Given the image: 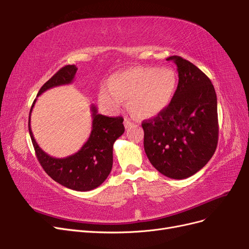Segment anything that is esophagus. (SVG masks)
<instances>
[{
  "label": "esophagus",
  "instance_id": "1",
  "mask_svg": "<svg viewBox=\"0 0 249 249\" xmlns=\"http://www.w3.org/2000/svg\"><path fill=\"white\" fill-rule=\"evenodd\" d=\"M132 124H132V122L130 120V118L125 117V118H124V126L126 127V129H127V127H130Z\"/></svg>",
  "mask_w": 249,
  "mask_h": 249
}]
</instances>
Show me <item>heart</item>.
<instances>
[{
    "label": "heart",
    "instance_id": "b5f03b06",
    "mask_svg": "<svg viewBox=\"0 0 249 249\" xmlns=\"http://www.w3.org/2000/svg\"><path fill=\"white\" fill-rule=\"evenodd\" d=\"M177 87L176 72L167 67L137 66L113 74L109 86L100 89L99 103L115 112L127 100L135 116L155 117L168 106Z\"/></svg>",
    "mask_w": 249,
    "mask_h": 249
}]
</instances>
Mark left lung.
Returning <instances> with one entry per match:
<instances>
[{
	"instance_id": "8db88e82",
	"label": "left lung",
	"mask_w": 249,
	"mask_h": 249,
	"mask_svg": "<svg viewBox=\"0 0 249 249\" xmlns=\"http://www.w3.org/2000/svg\"><path fill=\"white\" fill-rule=\"evenodd\" d=\"M166 60L178 66V87L160 114L142 122L143 144L158 171L183 179L199 171L215 153L217 96L212 82L197 66L179 56Z\"/></svg>"
}]
</instances>
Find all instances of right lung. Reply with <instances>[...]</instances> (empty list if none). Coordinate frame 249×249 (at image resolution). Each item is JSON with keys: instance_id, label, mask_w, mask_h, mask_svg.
<instances>
[{"instance_id": "1", "label": "right lung", "mask_w": 249, "mask_h": 249, "mask_svg": "<svg viewBox=\"0 0 249 249\" xmlns=\"http://www.w3.org/2000/svg\"><path fill=\"white\" fill-rule=\"evenodd\" d=\"M77 71L74 65H65L44 83L37 96L50 88L71 84ZM35 102L36 99L30 110L29 133L37 160L43 170L55 182L76 191H89L102 185L112 169L113 144L124 132V118L97 114V110L92 105V130L88 140L78 153L59 159L44 153L33 137L30 116Z\"/></svg>"}]
</instances>
